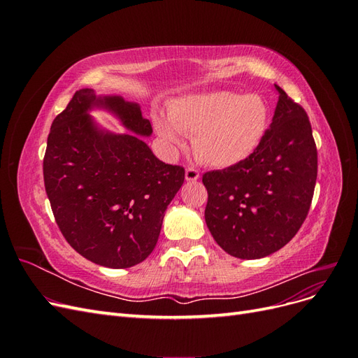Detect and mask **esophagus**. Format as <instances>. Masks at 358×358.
<instances>
[{"label": "esophagus", "instance_id": "1", "mask_svg": "<svg viewBox=\"0 0 358 358\" xmlns=\"http://www.w3.org/2000/svg\"><path fill=\"white\" fill-rule=\"evenodd\" d=\"M199 178H200V173H199L197 169L187 167V170H185V179L188 182H196Z\"/></svg>", "mask_w": 358, "mask_h": 358}]
</instances>
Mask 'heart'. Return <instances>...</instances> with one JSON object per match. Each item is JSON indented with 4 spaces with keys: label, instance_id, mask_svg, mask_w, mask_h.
<instances>
[{
    "label": "heart",
    "instance_id": "heart-1",
    "mask_svg": "<svg viewBox=\"0 0 358 358\" xmlns=\"http://www.w3.org/2000/svg\"><path fill=\"white\" fill-rule=\"evenodd\" d=\"M268 110L262 96L216 91L191 95L171 107L170 117H155V129L173 154L194 136V152L204 164H239L262 143Z\"/></svg>",
    "mask_w": 358,
    "mask_h": 358
}]
</instances>
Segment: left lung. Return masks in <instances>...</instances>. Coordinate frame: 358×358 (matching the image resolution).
<instances>
[{
    "label": "left lung",
    "instance_id": "8db88e82",
    "mask_svg": "<svg viewBox=\"0 0 358 358\" xmlns=\"http://www.w3.org/2000/svg\"><path fill=\"white\" fill-rule=\"evenodd\" d=\"M279 100L262 143L231 167L203 175L204 220L215 242L242 259L279 251L306 220L318 155L305 109L275 85Z\"/></svg>",
    "mask_w": 358,
    "mask_h": 358
}]
</instances>
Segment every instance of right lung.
<instances>
[{"label":"right lung","instance_id":"obj_1","mask_svg":"<svg viewBox=\"0 0 358 358\" xmlns=\"http://www.w3.org/2000/svg\"><path fill=\"white\" fill-rule=\"evenodd\" d=\"M94 106L138 136L100 129L89 116ZM150 134L137 103L88 88L53 119L43 159L46 194L62 236L95 264L127 268L146 259L185 179L183 167L159 161L138 137Z\"/></svg>","mask_w":358,"mask_h":358}]
</instances>
